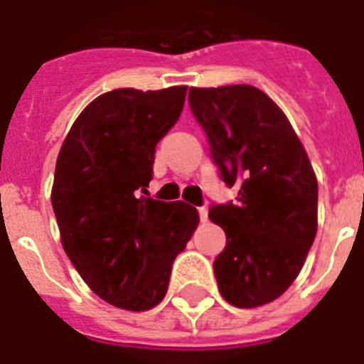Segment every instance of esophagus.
Listing matches in <instances>:
<instances>
[{
    "mask_svg": "<svg viewBox=\"0 0 364 364\" xmlns=\"http://www.w3.org/2000/svg\"><path fill=\"white\" fill-rule=\"evenodd\" d=\"M198 213H200L201 222H207V218H209V216H207V207H200V209H198Z\"/></svg>",
    "mask_w": 364,
    "mask_h": 364,
    "instance_id": "34e87169",
    "label": "esophagus"
}]
</instances>
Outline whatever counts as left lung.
I'll return each mask as SVG.
<instances>
[{
    "instance_id": "obj_1",
    "label": "left lung",
    "mask_w": 364,
    "mask_h": 364,
    "mask_svg": "<svg viewBox=\"0 0 364 364\" xmlns=\"http://www.w3.org/2000/svg\"><path fill=\"white\" fill-rule=\"evenodd\" d=\"M210 155L239 198L213 205L228 244L215 259L220 294L250 309L279 298L298 277L318 228V183L279 107L250 85L188 90Z\"/></svg>"
}]
</instances>
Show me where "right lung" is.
<instances>
[{"label":"right lung","instance_id":"right-lung-1","mask_svg":"<svg viewBox=\"0 0 364 364\" xmlns=\"http://www.w3.org/2000/svg\"><path fill=\"white\" fill-rule=\"evenodd\" d=\"M187 87L116 88L73 122L55 166L51 205L79 276L107 304L148 311L168 291L172 262L200 216L183 201L142 196L155 146L172 129Z\"/></svg>","mask_w":364,"mask_h":364}]
</instances>
